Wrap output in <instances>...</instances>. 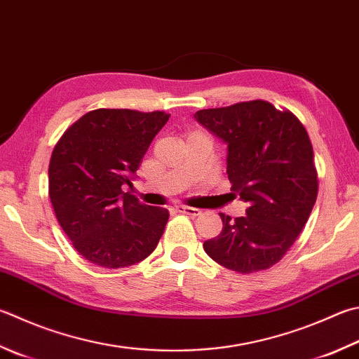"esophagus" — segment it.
Listing matches in <instances>:
<instances>
[{
	"instance_id": "obj_1",
	"label": "esophagus",
	"mask_w": 359,
	"mask_h": 359,
	"mask_svg": "<svg viewBox=\"0 0 359 359\" xmlns=\"http://www.w3.org/2000/svg\"><path fill=\"white\" fill-rule=\"evenodd\" d=\"M175 209H177V212L180 214H186V215H191V217H197V215L201 214L200 209L197 208H191V206H184V205H178L175 206Z\"/></svg>"
}]
</instances>
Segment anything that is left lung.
<instances>
[{
    "mask_svg": "<svg viewBox=\"0 0 359 359\" xmlns=\"http://www.w3.org/2000/svg\"><path fill=\"white\" fill-rule=\"evenodd\" d=\"M195 118L228 144L231 191L247 203L243 217L220 214V234L203 248L238 273L267 270L294 245L319 191L305 126L289 109L264 100L201 109Z\"/></svg>",
    "mask_w": 359,
    "mask_h": 359,
    "instance_id": "8db88e82",
    "label": "left lung"
}]
</instances>
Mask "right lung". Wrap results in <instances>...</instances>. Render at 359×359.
Here are the masks:
<instances>
[{
    "instance_id": "add662e5",
    "label": "right lung",
    "mask_w": 359,
    "mask_h": 359,
    "mask_svg": "<svg viewBox=\"0 0 359 359\" xmlns=\"http://www.w3.org/2000/svg\"><path fill=\"white\" fill-rule=\"evenodd\" d=\"M170 114L95 109L57 140L48 167V195L59 225L89 262L121 269L153 253L168 220L121 191Z\"/></svg>"
}]
</instances>
